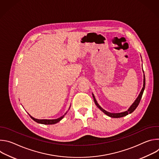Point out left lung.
<instances>
[{"label": "left lung", "instance_id": "8db88e82", "mask_svg": "<svg viewBox=\"0 0 159 159\" xmlns=\"http://www.w3.org/2000/svg\"><path fill=\"white\" fill-rule=\"evenodd\" d=\"M145 75H143V87L141 90V91L139 95V96L137 97V98L136 99V100L134 101V102L131 104V106L128 108V109L126 111H124V112H118V113H112V112H109L106 110H104L103 108H102L99 104L98 103L96 98H95V96L94 95V94H93V99H94V102L96 104V105L98 106V107L102 111L105 115H106L107 116L111 117V118H121V117H123V116H125L126 115H128V114H131V112H133L135 109L137 107V106H139L140 102V100L142 99V95H143V91H144V89H145Z\"/></svg>", "mask_w": 159, "mask_h": 159}]
</instances>
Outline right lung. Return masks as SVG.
I'll return each mask as SVG.
<instances>
[{
	"mask_svg": "<svg viewBox=\"0 0 159 159\" xmlns=\"http://www.w3.org/2000/svg\"><path fill=\"white\" fill-rule=\"evenodd\" d=\"M70 107H69V109H70ZM66 112L65 113L64 115H63L62 116H61V117H60V118H58L57 119H53V120H39V119H36V118H33L30 114H29V115L31 118L32 120H33L34 121H36L38 123H40V124H43V125H54V124L57 123L60 121H61L65 115L66 114Z\"/></svg>",
	"mask_w": 159,
	"mask_h": 159,
	"instance_id": "obj_1",
	"label": "right lung"
}]
</instances>
